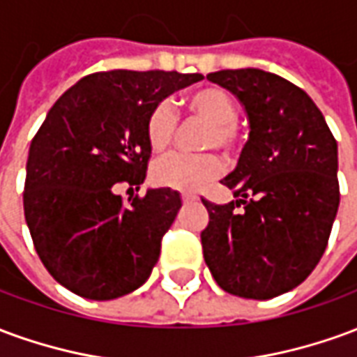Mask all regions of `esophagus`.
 I'll list each match as a JSON object with an SVG mask.
<instances>
[{
	"label": "esophagus",
	"instance_id": "1",
	"mask_svg": "<svg viewBox=\"0 0 357 357\" xmlns=\"http://www.w3.org/2000/svg\"><path fill=\"white\" fill-rule=\"evenodd\" d=\"M181 199H183V202H195V201H199V197L193 193H183L181 195Z\"/></svg>",
	"mask_w": 357,
	"mask_h": 357
}]
</instances>
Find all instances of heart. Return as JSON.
<instances>
[{"label":"heart","instance_id":"obj_1","mask_svg":"<svg viewBox=\"0 0 357 357\" xmlns=\"http://www.w3.org/2000/svg\"><path fill=\"white\" fill-rule=\"evenodd\" d=\"M185 105L191 114L208 124V132L201 141L202 151L220 149L224 155L231 156L237 147V109L227 91L216 86H206L189 95ZM176 124V114L168 102H158L151 110L147 118V139L153 153L162 155L172 147ZM220 172L222 162L216 155H172L155 164L153 179L156 185L195 193L214 181Z\"/></svg>","mask_w":357,"mask_h":357}]
</instances>
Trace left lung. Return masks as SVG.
<instances>
[{"label":"left lung","mask_w":357,"mask_h":357,"mask_svg":"<svg viewBox=\"0 0 357 357\" xmlns=\"http://www.w3.org/2000/svg\"><path fill=\"white\" fill-rule=\"evenodd\" d=\"M206 78L239 99L250 132L222 179L237 201L202 199L204 262L225 292L273 298L298 287L327 248L340 202L337 141L310 95L277 74L239 68Z\"/></svg>","instance_id":"left-lung-1"}]
</instances>
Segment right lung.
<instances>
[{"mask_svg": "<svg viewBox=\"0 0 357 357\" xmlns=\"http://www.w3.org/2000/svg\"><path fill=\"white\" fill-rule=\"evenodd\" d=\"M202 74L110 70L66 89L30 143L24 218L53 279L78 296L112 300L139 289L181 208L168 187L128 199L114 185H141L151 145L147 118Z\"/></svg>", "mask_w": 357, "mask_h": 357, "instance_id": "1", "label": "right lung"}]
</instances>
